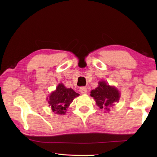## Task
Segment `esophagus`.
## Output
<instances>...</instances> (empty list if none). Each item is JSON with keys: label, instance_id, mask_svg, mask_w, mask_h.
Masks as SVG:
<instances>
[{"label": "esophagus", "instance_id": "obj_1", "mask_svg": "<svg viewBox=\"0 0 157 157\" xmlns=\"http://www.w3.org/2000/svg\"><path fill=\"white\" fill-rule=\"evenodd\" d=\"M79 91L80 93H82V94H86L87 88L86 87H84V86L80 87L79 89Z\"/></svg>", "mask_w": 157, "mask_h": 157}]
</instances>
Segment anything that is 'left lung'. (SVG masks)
Listing matches in <instances>:
<instances>
[{
  "mask_svg": "<svg viewBox=\"0 0 157 157\" xmlns=\"http://www.w3.org/2000/svg\"><path fill=\"white\" fill-rule=\"evenodd\" d=\"M99 86L90 92L91 96L100 109H105L109 111V107L113 105V103L118 101L120 94L118 90L109 86L105 81L99 82Z\"/></svg>",
  "mask_w": 157,
  "mask_h": 157,
  "instance_id": "obj_1",
  "label": "left lung"
}]
</instances>
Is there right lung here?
I'll return each mask as SVG.
<instances>
[{
    "label": "right lung",
    "instance_id": "obj_1",
    "mask_svg": "<svg viewBox=\"0 0 157 157\" xmlns=\"http://www.w3.org/2000/svg\"><path fill=\"white\" fill-rule=\"evenodd\" d=\"M79 96L73 89L67 88L63 84H58L56 91L50 95L48 103L53 111L59 115H65L67 108L73 99Z\"/></svg>",
    "mask_w": 157,
    "mask_h": 157
}]
</instances>
